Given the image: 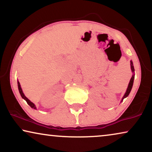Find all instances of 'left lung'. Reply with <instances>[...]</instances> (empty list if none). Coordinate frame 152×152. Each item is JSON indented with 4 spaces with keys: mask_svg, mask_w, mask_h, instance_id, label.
I'll list each match as a JSON object with an SVG mask.
<instances>
[{
    "mask_svg": "<svg viewBox=\"0 0 152 152\" xmlns=\"http://www.w3.org/2000/svg\"><path fill=\"white\" fill-rule=\"evenodd\" d=\"M131 68H132V72H134V66H133V62H132V61H131ZM134 75H133L132 77L131 78L130 82H129V83L128 88H127V89H126V91L125 94H124L123 97H122V101H123V99H124V98H125V97H127L129 95V93H130V92H131V90H132V88L133 84H134ZM122 101H121V102H122Z\"/></svg>",
    "mask_w": 152,
    "mask_h": 152,
    "instance_id": "obj_1",
    "label": "left lung"
}]
</instances>
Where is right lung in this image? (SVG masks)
<instances>
[{"label": "right lung", "instance_id": "obj_1", "mask_svg": "<svg viewBox=\"0 0 152 152\" xmlns=\"http://www.w3.org/2000/svg\"><path fill=\"white\" fill-rule=\"evenodd\" d=\"M18 91H19V93H20V95H21V97H23V98L25 100H26V102H27V103L32 108V109H36L37 108H36V107H35V105L34 104H33L32 102H30V100H29V99L27 98V97L25 96V95L23 94V91H22V89H21V87H20V83H19V82H18Z\"/></svg>", "mask_w": 152, "mask_h": 152}]
</instances>
